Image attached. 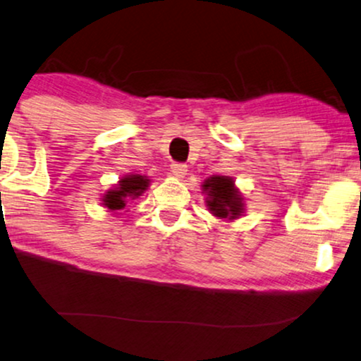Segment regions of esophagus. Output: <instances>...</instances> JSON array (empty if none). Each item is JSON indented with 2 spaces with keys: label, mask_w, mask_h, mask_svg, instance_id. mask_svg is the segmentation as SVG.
<instances>
[{
  "label": "esophagus",
  "mask_w": 361,
  "mask_h": 361,
  "mask_svg": "<svg viewBox=\"0 0 361 361\" xmlns=\"http://www.w3.org/2000/svg\"><path fill=\"white\" fill-rule=\"evenodd\" d=\"M186 171H188V166L183 165V163H173L171 165V173L176 178H185Z\"/></svg>",
  "instance_id": "esophagus-1"
}]
</instances>
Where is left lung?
Here are the masks:
<instances>
[{
    "label": "left lung",
    "mask_w": 361,
    "mask_h": 361,
    "mask_svg": "<svg viewBox=\"0 0 361 361\" xmlns=\"http://www.w3.org/2000/svg\"><path fill=\"white\" fill-rule=\"evenodd\" d=\"M202 193L207 195L204 203L213 216L236 220L245 213V198L235 186V180L230 176L213 175L203 181Z\"/></svg>",
    "instance_id": "8db88e82"
}]
</instances>
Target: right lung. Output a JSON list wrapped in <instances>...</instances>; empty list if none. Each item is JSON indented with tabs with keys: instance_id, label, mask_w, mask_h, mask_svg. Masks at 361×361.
Returning a JSON list of instances; mask_svg holds the SVG:
<instances>
[{
	"instance_id": "right-lung-1",
	"label": "right lung",
	"mask_w": 361,
	"mask_h": 361,
	"mask_svg": "<svg viewBox=\"0 0 361 361\" xmlns=\"http://www.w3.org/2000/svg\"><path fill=\"white\" fill-rule=\"evenodd\" d=\"M149 180L148 176L145 175H126L123 176L115 188L108 190L106 193L103 195L102 202L103 207L108 208L109 212L116 213L121 212L123 208L126 207V203L130 200L138 198L141 193L148 190Z\"/></svg>"
}]
</instances>
